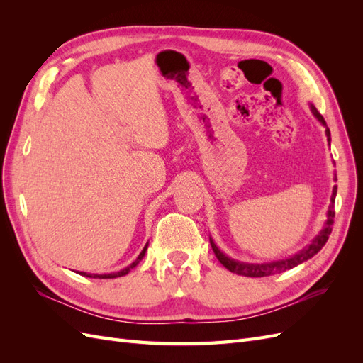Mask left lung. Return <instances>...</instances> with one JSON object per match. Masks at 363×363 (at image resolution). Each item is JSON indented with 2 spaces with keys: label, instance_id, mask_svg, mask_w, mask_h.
Masks as SVG:
<instances>
[{
  "label": "left lung",
  "instance_id": "left-lung-1",
  "mask_svg": "<svg viewBox=\"0 0 363 363\" xmlns=\"http://www.w3.org/2000/svg\"><path fill=\"white\" fill-rule=\"evenodd\" d=\"M312 112H313V115H315L318 119H320L321 123L325 125L324 118L321 116V113L318 112L313 106H312ZM325 135H327L328 144H330V140H332V138H330V130L325 128ZM336 189H337V188L335 186L333 195H332V206H330V208H328L325 227L321 230V233L315 238L313 242H312L309 247H307V248H304L303 251H300L298 255H295V256H292V257H289V259L279 260V262L263 263V265H251V263H240V262H236V260H233V259L227 257L225 255H223V252L218 250V247L213 244V240H211V245H212V250H213V252H215L216 259H218L219 262H221L223 265H224L228 271H232V272H235V274H239V276H245V277H267V276H274V274H280V272H284V271H288V269H292L294 267L300 265V263L306 262L307 259L313 257V256L316 255V252L320 251V250L325 245L328 236H330V233H332L333 223H335V207H333V204H335Z\"/></svg>",
  "mask_w": 363,
  "mask_h": 363
}]
</instances>
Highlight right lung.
<instances>
[{
	"label": "right lung",
	"mask_w": 363,
	"mask_h": 363,
	"mask_svg": "<svg viewBox=\"0 0 363 363\" xmlns=\"http://www.w3.org/2000/svg\"><path fill=\"white\" fill-rule=\"evenodd\" d=\"M147 247H148V245H145L144 250L140 251V255L138 256V259H136L133 263H131L130 267L124 268L123 271H118V272H113V274H87V272H79V274H82V276H86V277H94V279H116V277H123V276H125V274H128L130 269H133V268L138 265V263L140 262V259L145 256Z\"/></svg>",
	"instance_id": "right-lung-1"
}]
</instances>
